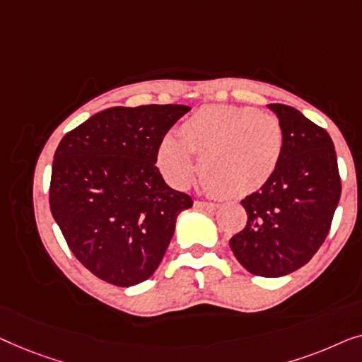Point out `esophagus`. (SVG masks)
<instances>
[{
	"mask_svg": "<svg viewBox=\"0 0 362 362\" xmlns=\"http://www.w3.org/2000/svg\"><path fill=\"white\" fill-rule=\"evenodd\" d=\"M195 206L200 208V210H216L218 208V203H211V202H202V200H197L195 202Z\"/></svg>",
	"mask_w": 362,
	"mask_h": 362,
	"instance_id": "34e87169",
	"label": "esophagus"
}]
</instances>
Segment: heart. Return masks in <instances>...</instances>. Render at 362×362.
Returning a JSON list of instances; mask_svg holds the SVG:
<instances>
[{
	"instance_id": "heart-1",
	"label": "heart",
	"mask_w": 362,
	"mask_h": 362,
	"mask_svg": "<svg viewBox=\"0 0 362 362\" xmlns=\"http://www.w3.org/2000/svg\"><path fill=\"white\" fill-rule=\"evenodd\" d=\"M195 152L206 182L221 195H247L276 174L284 152V129L271 113L252 106L208 105L182 124V137L167 134L157 162L172 185L195 175Z\"/></svg>"
}]
</instances>
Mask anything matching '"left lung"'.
<instances>
[{
  "label": "left lung",
  "mask_w": 362,
  "mask_h": 362,
  "mask_svg": "<svg viewBox=\"0 0 362 362\" xmlns=\"http://www.w3.org/2000/svg\"><path fill=\"white\" fill-rule=\"evenodd\" d=\"M267 106L284 129L282 159L272 179L241 202L247 223L230 239V247L254 276L282 277L305 266L323 244L341 179L327 131L292 106Z\"/></svg>",
  "instance_id": "1"
}]
</instances>
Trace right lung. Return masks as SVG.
<instances>
[{
	"instance_id": "obj_1",
	"label": "right lung",
	"mask_w": 362,
	"mask_h": 362,
	"mask_svg": "<svg viewBox=\"0 0 362 362\" xmlns=\"http://www.w3.org/2000/svg\"><path fill=\"white\" fill-rule=\"evenodd\" d=\"M185 105L115 106L67 132L54 154L50 211L70 251L101 281L131 287L164 257L192 197L156 167L164 136Z\"/></svg>"
}]
</instances>
